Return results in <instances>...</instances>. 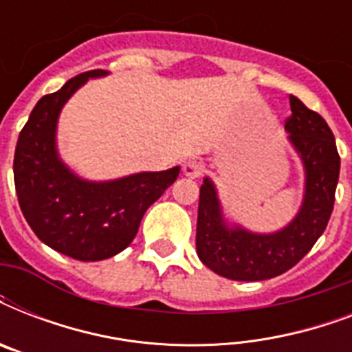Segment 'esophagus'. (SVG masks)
<instances>
[{"label":"esophagus","instance_id":"obj_1","mask_svg":"<svg viewBox=\"0 0 352 352\" xmlns=\"http://www.w3.org/2000/svg\"><path fill=\"white\" fill-rule=\"evenodd\" d=\"M204 166L199 162V160H186L184 164H182V173L190 179H197V177L203 175Z\"/></svg>","mask_w":352,"mask_h":352}]
</instances>
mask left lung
Instances as JSON below:
<instances>
[{
    "instance_id": "obj_1",
    "label": "left lung",
    "mask_w": 352,
    "mask_h": 352,
    "mask_svg": "<svg viewBox=\"0 0 352 352\" xmlns=\"http://www.w3.org/2000/svg\"><path fill=\"white\" fill-rule=\"evenodd\" d=\"M285 129L305 166V197L300 214L276 234H252L241 226L226 228L217 193L210 179L199 190V259L215 274L235 281H263L287 272L309 254L333 214L340 175V155L327 122L290 95Z\"/></svg>"
}]
</instances>
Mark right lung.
<instances>
[{"label":"right lung","instance_id":"obj_1","mask_svg":"<svg viewBox=\"0 0 352 352\" xmlns=\"http://www.w3.org/2000/svg\"><path fill=\"white\" fill-rule=\"evenodd\" d=\"M95 69L41 96L16 144L14 184L19 208L38 239L80 261H100L129 246L146 210L175 182L179 168L146 171L109 182H87L58 159L56 120L69 96Z\"/></svg>","mask_w":352,"mask_h":352}]
</instances>
